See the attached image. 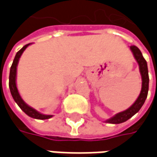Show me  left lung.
I'll list each match as a JSON object with an SVG mask.
<instances>
[{
	"label": "left lung",
	"instance_id": "left-lung-1",
	"mask_svg": "<svg viewBox=\"0 0 157 157\" xmlns=\"http://www.w3.org/2000/svg\"><path fill=\"white\" fill-rule=\"evenodd\" d=\"M133 55L135 56L136 61L139 64V68H140V72L142 78V86L140 93L139 95L138 98L136 99V101L134 102V104L126 109L125 111H123L121 113H118L116 115L109 118L108 120H106V123L109 124H121L124 122L127 121L128 119L133 117L136 113L140 111V109H141V107L144 104L145 99L147 98L149 90V75H148V67H147V63L145 60L141 52L136 46L132 45L130 46Z\"/></svg>",
	"mask_w": 157,
	"mask_h": 157
}]
</instances>
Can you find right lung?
<instances>
[{"label": "right lung", "mask_w": 157, "mask_h": 157, "mask_svg": "<svg viewBox=\"0 0 157 157\" xmlns=\"http://www.w3.org/2000/svg\"><path fill=\"white\" fill-rule=\"evenodd\" d=\"M31 44L24 45L20 50H19L17 55H16L15 58L13 59L12 65L11 66V70H10V75H9V87H10V91H11V94H12V98L14 99V101L17 102V104L20 107V109H22L23 112L25 113L27 115H29L31 118H36V119H48L53 117V115H45L43 113H40L38 112L37 110L31 108L30 106H29L25 102L22 100L21 98V96L19 94L18 90L17 87V84H16V78H17V66L18 64L19 59L21 57V55L23 53V51L25 50L26 48L30 45Z\"/></svg>", "instance_id": "obj_1"}]
</instances>
